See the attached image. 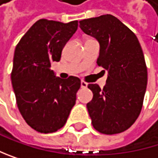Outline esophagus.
I'll return each mask as SVG.
<instances>
[{
  "label": "esophagus",
  "mask_w": 158,
  "mask_h": 158,
  "mask_svg": "<svg viewBox=\"0 0 158 158\" xmlns=\"http://www.w3.org/2000/svg\"><path fill=\"white\" fill-rule=\"evenodd\" d=\"M86 86H88V83L82 80V81H81V88H83V89H85Z\"/></svg>",
  "instance_id": "obj_1"
}]
</instances>
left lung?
Wrapping results in <instances>:
<instances>
[{
  "instance_id": "1",
  "label": "left lung",
  "mask_w": 158,
  "mask_h": 158,
  "mask_svg": "<svg viewBox=\"0 0 158 158\" xmlns=\"http://www.w3.org/2000/svg\"><path fill=\"white\" fill-rule=\"evenodd\" d=\"M84 33L100 43L97 65L107 70L104 89L89 84L93 98L86 107L93 127L106 135L119 134L136 122L140 114L147 85V67L139 39L112 15L80 21Z\"/></svg>"
}]
</instances>
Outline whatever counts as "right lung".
I'll use <instances>...</instances> for the list:
<instances>
[{"mask_svg": "<svg viewBox=\"0 0 158 158\" xmlns=\"http://www.w3.org/2000/svg\"><path fill=\"white\" fill-rule=\"evenodd\" d=\"M77 28V20L63 23L41 19L16 47L11 81L18 108L37 132L53 133L62 128L75 105L81 80L56 77L51 63L60 60L65 44Z\"/></svg>", "mask_w": 158, "mask_h": 158, "instance_id": "obj_1", "label": "right lung"}]
</instances>
